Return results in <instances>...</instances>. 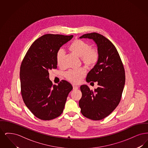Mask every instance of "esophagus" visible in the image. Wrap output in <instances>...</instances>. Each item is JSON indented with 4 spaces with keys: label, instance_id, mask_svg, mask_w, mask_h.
<instances>
[{
    "label": "esophagus",
    "instance_id": "esophagus-1",
    "mask_svg": "<svg viewBox=\"0 0 148 148\" xmlns=\"http://www.w3.org/2000/svg\"><path fill=\"white\" fill-rule=\"evenodd\" d=\"M73 90H77L78 89V86H73Z\"/></svg>",
    "mask_w": 148,
    "mask_h": 148
}]
</instances>
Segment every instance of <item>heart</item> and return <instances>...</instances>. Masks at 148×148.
<instances>
[{
    "label": "heart",
    "mask_w": 148,
    "mask_h": 148,
    "mask_svg": "<svg viewBox=\"0 0 148 148\" xmlns=\"http://www.w3.org/2000/svg\"><path fill=\"white\" fill-rule=\"evenodd\" d=\"M71 53L80 57L81 60L85 66L89 68H93L98 63L99 58V52L97 48H92L91 45L81 39H75L68 47ZM65 52L63 49H59L56 53L57 65L61 66L63 63ZM86 71L84 69L71 70L67 71L64 77L67 80L74 84L82 82L85 76Z\"/></svg>",
    "instance_id": "1"
}]
</instances>
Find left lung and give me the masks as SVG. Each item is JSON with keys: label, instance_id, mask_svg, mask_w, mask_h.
Returning <instances> with one entry per match:
<instances>
[{"label": "left lung", "instance_id": "left-lung-1", "mask_svg": "<svg viewBox=\"0 0 148 148\" xmlns=\"http://www.w3.org/2000/svg\"><path fill=\"white\" fill-rule=\"evenodd\" d=\"M80 38L93 39L99 52L98 63L86 77L88 83L97 82L98 87L92 90L86 85L80 86V112L88 119H103L119 104L125 82L124 65L115 47L103 35L92 33Z\"/></svg>", "mask_w": 148, "mask_h": 148}]
</instances>
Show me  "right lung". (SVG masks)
Listing matches in <instances>:
<instances>
[{"instance_id":"obj_1","label":"right lung","mask_w":148,"mask_h":148,"mask_svg":"<svg viewBox=\"0 0 148 148\" xmlns=\"http://www.w3.org/2000/svg\"><path fill=\"white\" fill-rule=\"evenodd\" d=\"M73 35L48 34L36 39L29 48L20 69L23 100L36 118L50 120L60 116L71 85L62 80L58 85L49 80V71L57 68L56 55Z\"/></svg>"}]
</instances>
